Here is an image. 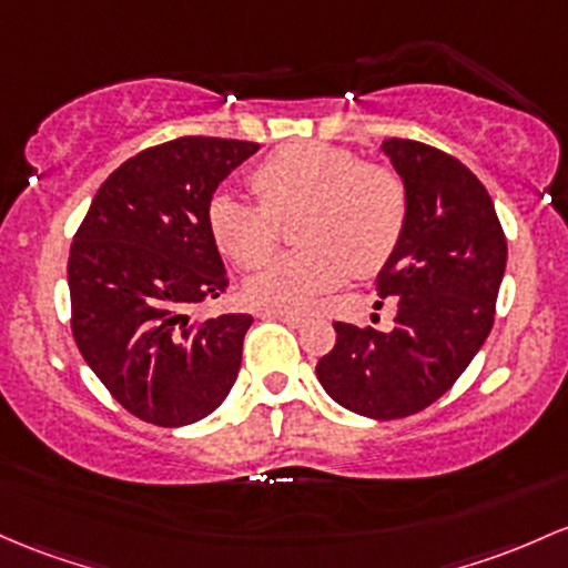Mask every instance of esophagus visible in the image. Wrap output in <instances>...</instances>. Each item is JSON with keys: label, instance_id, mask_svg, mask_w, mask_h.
<instances>
[{"label": "esophagus", "instance_id": "34e87169", "mask_svg": "<svg viewBox=\"0 0 568 568\" xmlns=\"http://www.w3.org/2000/svg\"><path fill=\"white\" fill-rule=\"evenodd\" d=\"M261 315L274 317V321H283V323H288V326H294V328H298L304 321H307V315H304V313H285V310H264Z\"/></svg>", "mask_w": 568, "mask_h": 568}]
</instances>
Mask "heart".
<instances>
[{
	"label": "heart",
	"mask_w": 568,
	"mask_h": 568,
	"mask_svg": "<svg viewBox=\"0 0 568 568\" xmlns=\"http://www.w3.org/2000/svg\"><path fill=\"white\" fill-rule=\"evenodd\" d=\"M251 185L258 202L215 193L207 204L217 251L242 270L264 264L280 242V221L302 215V251L280 255L245 283V296L261 307L304 310L353 270H383L407 223L402 178L326 142L277 148L255 166Z\"/></svg>",
	"instance_id": "heart-1"
}]
</instances>
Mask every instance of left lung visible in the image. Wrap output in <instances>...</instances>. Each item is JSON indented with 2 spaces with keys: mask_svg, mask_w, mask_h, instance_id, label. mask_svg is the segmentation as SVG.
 I'll use <instances>...</instances> for the list:
<instances>
[{
  "mask_svg": "<svg viewBox=\"0 0 568 568\" xmlns=\"http://www.w3.org/2000/svg\"><path fill=\"white\" fill-rule=\"evenodd\" d=\"M383 153L407 191L404 234L377 274L379 298L396 296V326L334 323L336 345L315 375L351 413L396 420L447 394L488 339L507 240L485 185L458 159L398 136Z\"/></svg>",
  "mask_w": 568,
  "mask_h": 568,
  "instance_id": "8db88e82",
  "label": "left lung"
}]
</instances>
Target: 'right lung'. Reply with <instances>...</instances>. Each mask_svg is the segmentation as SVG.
Instances as JSON below:
<instances>
[{"mask_svg": "<svg viewBox=\"0 0 568 568\" xmlns=\"http://www.w3.org/2000/svg\"><path fill=\"white\" fill-rule=\"evenodd\" d=\"M258 142L180 136L123 161L74 234L67 277L72 336L123 409L178 428L232 390L253 317L191 321L226 291L207 204Z\"/></svg>", "mask_w": 568, "mask_h": 568, "instance_id": "right-lung-1", "label": "right lung"}]
</instances>
